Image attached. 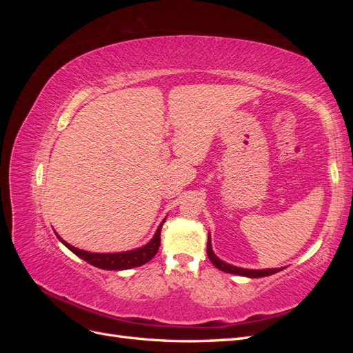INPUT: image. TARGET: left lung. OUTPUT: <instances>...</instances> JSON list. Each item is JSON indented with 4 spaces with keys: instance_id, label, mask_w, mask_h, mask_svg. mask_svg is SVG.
Instances as JSON below:
<instances>
[{
    "instance_id": "left-lung-1",
    "label": "left lung",
    "mask_w": 353,
    "mask_h": 353,
    "mask_svg": "<svg viewBox=\"0 0 353 353\" xmlns=\"http://www.w3.org/2000/svg\"><path fill=\"white\" fill-rule=\"evenodd\" d=\"M208 256L210 262L216 266L218 270L228 272V274H236V275H243V276H249V279H261V276H268L272 275L275 272H280L284 268H268V270H244V268H239V266L230 265L227 262L221 261L218 256L213 253L212 250V241H210V234H209V240H208Z\"/></svg>"
}]
</instances>
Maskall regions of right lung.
<instances>
[{
  "instance_id": "obj_1",
  "label": "right lung",
  "mask_w": 353,
  "mask_h": 353,
  "mask_svg": "<svg viewBox=\"0 0 353 353\" xmlns=\"http://www.w3.org/2000/svg\"><path fill=\"white\" fill-rule=\"evenodd\" d=\"M165 221H166V218L162 221V223H160L159 228L156 230L153 239L147 244H144L143 248L128 250V252H117V253H92V252H87V250H81V249L73 248L72 244L63 240L56 231L54 232H56L57 239L63 244H65L70 252L79 256V258L83 259L85 262H88L101 270L121 271V270H131V268H135V266L144 265L154 258V254L157 253L159 245H160V231H162V225Z\"/></svg>"
}]
</instances>
